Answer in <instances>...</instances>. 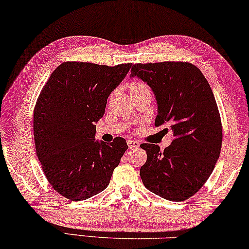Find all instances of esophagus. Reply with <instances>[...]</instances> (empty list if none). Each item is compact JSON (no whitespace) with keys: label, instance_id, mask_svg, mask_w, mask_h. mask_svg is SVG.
I'll return each instance as SVG.
<instances>
[{"label":"esophagus","instance_id":"1","mask_svg":"<svg viewBox=\"0 0 249 249\" xmlns=\"http://www.w3.org/2000/svg\"><path fill=\"white\" fill-rule=\"evenodd\" d=\"M128 146H129V149H131V150L139 149L140 143L136 140H128Z\"/></svg>","mask_w":249,"mask_h":249}]
</instances>
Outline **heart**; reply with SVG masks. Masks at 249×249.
Here are the masks:
<instances>
[{"instance_id": "obj_1", "label": "heart", "mask_w": 249, "mask_h": 249, "mask_svg": "<svg viewBox=\"0 0 249 249\" xmlns=\"http://www.w3.org/2000/svg\"><path fill=\"white\" fill-rule=\"evenodd\" d=\"M141 89H149L148 87L145 86L144 84H142V83H132L131 84V86H130V90H141Z\"/></svg>"}]
</instances>
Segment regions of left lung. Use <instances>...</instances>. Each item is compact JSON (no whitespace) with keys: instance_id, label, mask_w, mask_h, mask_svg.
I'll list each match as a JSON object with an SVG mask.
<instances>
[{"instance_id":"8db88e82","label":"left lung","mask_w":249,"mask_h":249,"mask_svg":"<svg viewBox=\"0 0 249 249\" xmlns=\"http://www.w3.org/2000/svg\"><path fill=\"white\" fill-rule=\"evenodd\" d=\"M130 77L148 84L156 96L154 124L166 125L174 139L164 151L142 143L146 162L140 169L144 186L173 202L190 198L213 172L222 148V122L209 81L184 62L136 64Z\"/></svg>"}]
</instances>
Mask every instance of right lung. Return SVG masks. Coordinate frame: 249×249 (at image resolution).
Listing matches in <instances>:
<instances>
[{
	"label": "right lung",
	"instance_id": "right-lung-1",
	"mask_svg": "<svg viewBox=\"0 0 249 249\" xmlns=\"http://www.w3.org/2000/svg\"><path fill=\"white\" fill-rule=\"evenodd\" d=\"M131 66L65 62L39 93L33 120L36 154L53 189L68 199L104 191L128 149L124 138L105 143L95 134L109 95Z\"/></svg>",
	"mask_w": 249,
	"mask_h": 249
}]
</instances>
